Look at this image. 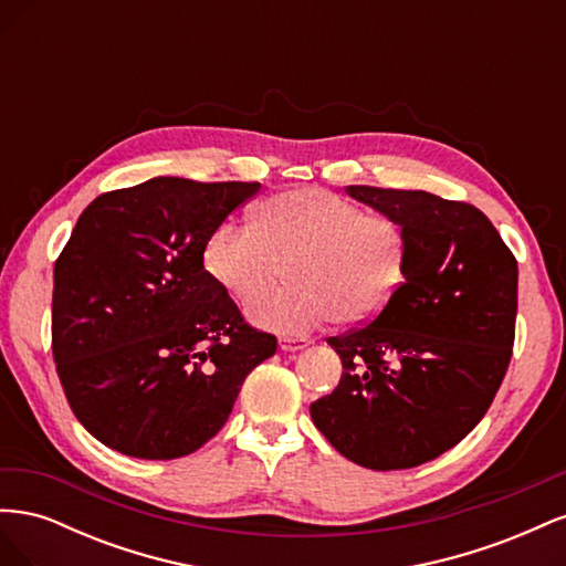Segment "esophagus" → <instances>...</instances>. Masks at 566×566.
<instances>
[{"label": "esophagus", "instance_id": "1", "mask_svg": "<svg viewBox=\"0 0 566 566\" xmlns=\"http://www.w3.org/2000/svg\"><path fill=\"white\" fill-rule=\"evenodd\" d=\"M306 345H310V339H295V337H281L279 339V347L283 352H300L304 349Z\"/></svg>", "mask_w": 566, "mask_h": 566}]
</instances>
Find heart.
I'll return each mask as SVG.
<instances>
[{
  "instance_id": "heart-1",
  "label": "heart",
  "mask_w": 566,
  "mask_h": 566,
  "mask_svg": "<svg viewBox=\"0 0 566 566\" xmlns=\"http://www.w3.org/2000/svg\"><path fill=\"white\" fill-rule=\"evenodd\" d=\"M408 235L397 219L366 214L356 202L316 186L271 196L252 227L227 221L202 248L212 281L238 302L254 304V323L304 335L323 323L364 325L378 318L406 276Z\"/></svg>"
}]
</instances>
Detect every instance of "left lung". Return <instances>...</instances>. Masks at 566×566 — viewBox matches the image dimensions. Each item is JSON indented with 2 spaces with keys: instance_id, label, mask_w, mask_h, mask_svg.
I'll return each instance as SVG.
<instances>
[{
  "instance_id": "left-lung-1",
  "label": "left lung",
  "mask_w": 566,
  "mask_h": 566,
  "mask_svg": "<svg viewBox=\"0 0 566 566\" xmlns=\"http://www.w3.org/2000/svg\"><path fill=\"white\" fill-rule=\"evenodd\" d=\"M408 235L406 276L364 328L331 337L345 373L312 420L368 470H406L465 439L515 345L517 260L474 205L427 191L347 186Z\"/></svg>"
}]
</instances>
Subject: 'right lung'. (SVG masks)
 Masks as SVG:
<instances>
[{
	"label": "right lung",
	"instance_id": "add662e5",
	"mask_svg": "<svg viewBox=\"0 0 566 566\" xmlns=\"http://www.w3.org/2000/svg\"><path fill=\"white\" fill-rule=\"evenodd\" d=\"M260 188L156 177L80 214L54 266L51 349L75 418L108 449L198 451L276 354L202 266L212 231Z\"/></svg>",
	"mask_w": 566,
	"mask_h": 566
}]
</instances>
